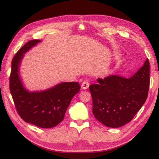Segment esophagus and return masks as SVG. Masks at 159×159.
Masks as SVG:
<instances>
[{"label":"esophagus","mask_w":159,"mask_h":159,"mask_svg":"<svg viewBox=\"0 0 159 159\" xmlns=\"http://www.w3.org/2000/svg\"><path fill=\"white\" fill-rule=\"evenodd\" d=\"M89 86H90V83H89L88 81H84V82H82V89H84V90H86L87 88H88Z\"/></svg>","instance_id":"34e87169"}]
</instances>
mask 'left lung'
I'll use <instances>...</instances> for the list:
<instances>
[{
    "mask_svg": "<svg viewBox=\"0 0 159 159\" xmlns=\"http://www.w3.org/2000/svg\"><path fill=\"white\" fill-rule=\"evenodd\" d=\"M96 81L97 84L89 86L93 114L107 127H120L131 121L146 102L150 85L149 61L147 59L130 78L111 75Z\"/></svg>",
    "mask_w": 159,
    "mask_h": 159,
    "instance_id": "8db88e82",
    "label": "left lung"
}]
</instances>
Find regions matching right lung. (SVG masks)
<instances>
[{
  "label": "right lung",
  "instance_id": "right-lung-1",
  "mask_svg": "<svg viewBox=\"0 0 159 159\" xmlns=\"http://www.w3.org/2000/svg\"><path fill=\"white\" fill-rule=\"evenodd\" d=\"M41 41L32 40L23 46L11 63L10 91L17 111L27 123L42 128L55 127L63 121L72 98L80 90L78 82H62L40 91H29L20 77V65L25 54Z\"/></svg>",
  "mask_w": 159,
  "mask_h": 159
}]
</instances>
